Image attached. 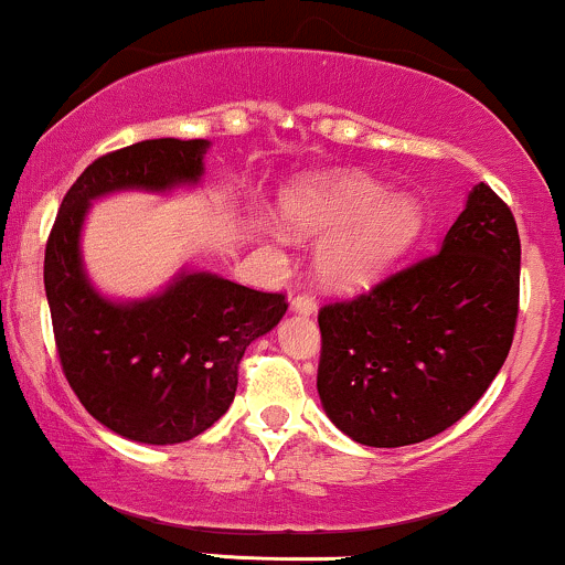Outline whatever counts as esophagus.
I'll return each instance as SVG.
<instances>
[{
	"label": "esophagus",
	"instance_id": "1",
	"mask_svg": "<svg viewBox=\"0 0 565 565\" xmlns=\"http://www.w3.org/2000/svg\"><path fill=\"white\" fill-rule=\"evenodd\" d=\"M290 312H296V315H315L317 312L315 296H309V294L296 296V299L290 301Z\"/></svg>",
	"mask_w": 565,
	"mask_h": 565
}]
</instances>
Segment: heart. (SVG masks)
<instances>
[{
	"mask_svg": "<svg viewBox=\"0 0 565 565\" xmlns=\"http://www.w3.org/2000/svg\"><path fill=\"white\" fill-rule=\"evenodd\" d=\"M280 221L294 237H320L317 277L335 290H363L382 280L424 234V207L414 194H392L382 181L358 173L288 189Z\"/></svg>",
	"mask_w": 565,
	"mask_h": 565,
	"instance_id": "obj_1",
	"label": "heart"
}]
</instances>
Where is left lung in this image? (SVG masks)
Instances as JSON below:
<instances>
[{"mask_svg": "<svg viewBox=\"0 0 565 565\" xmlns=\"http://www.w3.org/2000/svg\"><path fill=\"white\" fill-rule=\"evenodd\" d=\"M518 290L515 218L478 183L435 256L320 309L317 392L328 419L373 448L440 435L504 365Z\"/></svg>", "mask_w": 565, "mask_h": 565, "instance_id": "1", "label": "left lung"}]
</instances>
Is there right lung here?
<instances>
[{"mask_svg": "<svg viewBox=\"0 0 565 565\" xmlns=\"http://www.w3.org/2000/svg\"><path fill=\"white\" fill-rule=\"evenodd\" d=\"M211 141L154 138L87 164L61 202L44 250V294L74 395L111 433L146 446L186 443L230 411L250 341L282 320V294H262L213 271L181 269L146 299L100 294L82 262L95 200L198 186Z\"/></svg>", "mask_w": 565, "mask_h": 565, "instance_id": "right-lung-1", "label": "right lung"}]
</instances>
